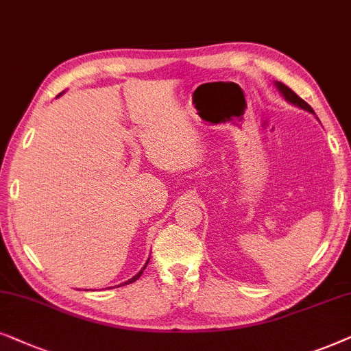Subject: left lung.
Here are the masks:
<instances>
[{
	"label": "left lung",
	"mask_w": 351,
	"mask_h": 351,
	"mask_svg": "<svg viewBox=\"0 0 351 351\" xmlns=\"http://www.w3.org/2000/svg\"><path fill=\"white\" fill-rule=\"evenodd\" d=\"M274 85H276L278 91L281 93V95H282L284 97H286V101L291 102V104L300 107V109H303V110L311 112V114H315V112H313V109H311V106L306 104V102L303 101L302 97H298V96L295 95V93H293V91L291 90V88L286 86V85H284V83H281V82H274Z\"/></svg>",
	"instance_id": "left-lung-1"
}]
</instances>
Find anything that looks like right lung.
Here are the masks:
<instances>
[{
    "mask_svg": "<svg viewBox=\"0 0 351 351\" xmlns=\"http://www.w3.org/2000/svg\"><path fill=\"white\" fill-rule=\"evenodd\" d=\"M59 96H60V95H59ZM147 263H149V260L146 261V265H144V266H143V268H141V271H139V273L136 274V276H133L132 279H128V281H127V282H123V284H132V282H134V281H138V279H139V276H141V274H143V271H144V269H146V266H147ZM120 286H121V284H120Z\"/></svg>",
    "mask_w": 351,
    "mask_h": 351,
    "instance_id": "right-lung-1",
    "label": "right lung"
}]
</instances>
